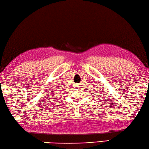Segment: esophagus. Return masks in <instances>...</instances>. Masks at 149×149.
<instances>
[{
    "instance_id": "1",
    "label": "esophagus",
    "mask_w": 149,
    "mask_h": 149,
    "mask_svg": "<svg viewBox=\"0 0 149 149\" xmlns=\"http://www.w3.org/2000/svg\"><path fill=\"white\" fill-rule=\"evenodd\" d=\"M77 87H79V85H77Z\"/></svg>"
}]
</instances>
